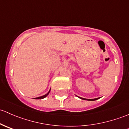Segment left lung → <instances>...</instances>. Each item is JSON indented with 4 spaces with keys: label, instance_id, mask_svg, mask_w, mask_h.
Returning <instances> with one entry per match:
<instances>
[{
    "label": "left lung",
    "instance_id": "obj_1",
    "mask_svg": "<svg viewBox=\"0 0 129 129\" xmlns=\"http://www.w3.org/2000/svg\"><path fill=\"white\" fill-rule=\"evenodd\" d=\"M78 97V96H77ZM79 98L81 99L82 100H85V101H96V100L99 99V98H96V99H85V98H82V97H78Z\"/></svg>",
    "mask_w": 129,
    "mask_h": 129
}]
</instances>
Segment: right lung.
I'll return each mask as SVG.
<instances>
[{"label":"right lung","instance_id":"right-lung-1","mask_svg":"<svg viewBox=\"0 0 129 129\" xmlns=\"http://www.w3.org/2000/svg\"><path fill=\"white\" fill-rule=\"evenodd\" d=\"M50 89L49 90V91L47 92V93H46V94L44 95H42V96H40V97H36V98H35V99H44V98H45V97H46L48 95H49V93H50Z\"/></svg>","mask_w":129,"mask_h":129}]
</instances>
